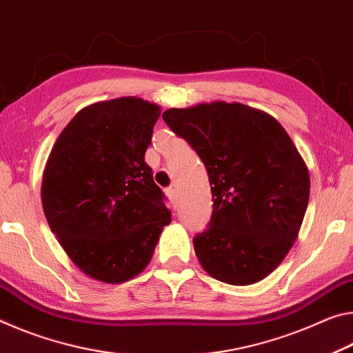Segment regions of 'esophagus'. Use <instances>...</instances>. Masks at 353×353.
I'll return each mask as SVG.
<instances>
[{
	"label": "esophagus",
	"instance_id": "obj_1",
	"mask_svg": "<svg viewBox=\"0 0 353 353\" xmlns=\"http://www.w3.org/2000/svg\"><path fill=\"white\" fill-rule=\"evenodd\" d=\"M167 197H169L170 199V201H172V206L173 208H176V203H178V194H176V189L175 188H169V189H167Z\"/></svg>",
	"mask_w": 353,
	"mask_h": 353
}]
</instances>
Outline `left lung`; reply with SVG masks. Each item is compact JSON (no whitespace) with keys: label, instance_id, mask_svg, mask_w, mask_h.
<instances>
[{"label":"left lung","instance_id":"8db88e82","mask_svg":"<svg viewBox=\"0 0 353 353\" xmlns=\"http://www.w3.org/2000/svg\"><path fill=\"white\" fill-rule=\"evenodd\" d=\"M163 119L210 178L211 221L194 238L201 268L234 286L263 280L291 250L308 206L310 173L291 137L242 103L172 108Z\"/></svg>","mask_w":353,"mask_h":353}]
</instances>
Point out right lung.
<instances>
[{
  "instance_id": "1",
  "label": "right lung",
  "mask_w": 353,
  "mask_h": 353,
  "mask_svg": "<svg viewBox=\"0 0 353 353\" xmlns=\"http://www.w3.org/2000/svg\"><path fill=\"white\" fill-rule=\"evenodd\" d=\"M161 108L136 97L81 109L57 137L42 180L46 221L85 275L123 283L141 274L170 223L145 163Z\"/></svg>"
}]
</instances>
